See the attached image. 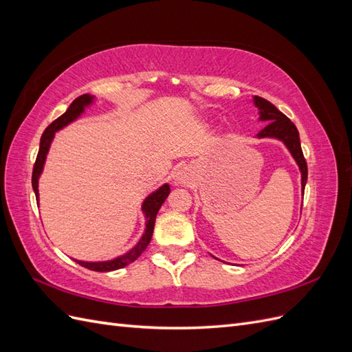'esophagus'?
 <instances>
[{
  "label": "esophagus",
  "instance_id": "34e87169",
  "mask_svg": "<svg viewBox=\"0 0 352 352\" xmlns=\"http://www.w3.org/2000/svg\"><path fill=\"white\" fill-rule=\"evenodd\" d=\"M175 185L180 186H190L194 184V172L190 167H180L173 176Z\"/></svg>",
  "mask_w": 352,
  "mask_h": 352
}]
</instances>
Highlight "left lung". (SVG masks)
<instances>
[{
    "mask_svg": "<svg viewBox=\"0 0 352 352\" xmlns=\"http://www.w3.org/2000/svg\"><path fill=\"white\" fill-rule=\"evenodd\" d=\"M252 101H254L255 107L258 109L260 122L267 123L264 129H261L257 133V136L258 138H274V140H279L285 144V146L292 154L298 167H300L301 189L304 194L308 170H307V162H305L302 150H301L300 133H298L296 126L289 119H287V117L282 111L276 109L270 101L264 100L261 97H257V95L252 98Z\"/></svg>",
    "mask_w": 352,
    "mask_h": 352,
    "instance_id": "8db88e82",
    "label": "left lung"
}]
</instances>
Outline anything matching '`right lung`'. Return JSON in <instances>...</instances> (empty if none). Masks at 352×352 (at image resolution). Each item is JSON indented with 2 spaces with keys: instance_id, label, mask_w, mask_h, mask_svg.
Returning a JSON list of instances; mask_svg holds the SVG:
<instances>
[{
  "instance_id": "obj_1",
  "label": "right lung",
  "mask_w": 352,
  "mask_h": 352,
  "mask_svg": "<svg viewBox=\"0 0 352 352\" xmlns=\"http://www.w3.org/2000/svg\"><path fill=\"white\" fill-rule=\"evenodd\" d=\"M92 101H94L92 95H89V94L80 95V97H78L76 100H74L70 104V107L67 109V111L65 114H61L58 119H56L54 122H52L47 127L45 132L42 133L41 144H39V151H38L36 162H35V166H34V172H32V188H34V190H35V195H36V201L38 202H39L38 180H39V176L42 173V170H44L45 158H47V154L50 151V145H51L52 140H54L56 132L63 129V127H66L69 123L76 120L78 117L85 111V109L89 107V105L92 104ZM168 194H170V186L167 184H164L163 186H160L157 190H154L153 194L148 195L145 198V201L142 202V211H144L145 220H146V223H145V232H144L142 238L140 239V242H138L131 251H127L126 254L120 255V257H117L114 260H109V261H97V263L79 261V260H74V261L79 263L82 267H87V269L94 270V272H113V270H119V269L124 267V265L133 263L145 251V248L148 247V243H150L151 236H153V232H154L157 212H158L160 208H162L163 202L166 201Z\"/></svg>"
}]
</instances>
